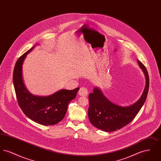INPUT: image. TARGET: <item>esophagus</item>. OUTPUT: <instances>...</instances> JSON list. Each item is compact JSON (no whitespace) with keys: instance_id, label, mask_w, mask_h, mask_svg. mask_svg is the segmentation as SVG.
Segmentation results:
<instances>
[{"instance_id":"esophagus-1","label":"esophagus","mask_w":161,"mask_h":161,"mask_svg":"<svg viewBox=\"0 0 161 161\" xmlns=\"http://www.w3.org/2000/svg\"><path fill=\"white\" fill-rule=\"evenodd\" d=\"M78 94L80 95V96H83V97H86L88 94V92H87V90L86 87H82L80 89L79 91H78Z\"/></svg>"}]
</instances>
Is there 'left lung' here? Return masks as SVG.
<instances>
[{
  "instance_id": "obj_1",
  "label": "left lung",
  "mask_w": 161,
  "mask_h": 161,
  "mask_svg": "<svg viewBox=\"0 0 161 161\" xmlns=\"http://www.w3.org/2000/svg\"><path fill=\"white\" fill-rule=\"evenodd\" d=\"M146 77V86L141 98L133 104L123 107L112 103L98 87L89 95L88 116L92 125L100 130L111 132L119 130L132 121L146 101L149 87V77L145 66L137 60Z\"/></svg>"
}]
</instances>
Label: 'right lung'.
<instances>
[{"label":"right lung","instance_id":"obj_1","mask_svg":"<svg viewBox=\"0 0 161 161\" xmlns=\"http://www.w3.org/2000/svg\"><path fill=\"white\" fill-rule=\"evenodd\" d=\"M34 47L23 54L15 63L13 84L17 100L25 115L33 121L43 125H55L64 118L70 101L75 99L80 88L61 89L47 97L31 94L23 83L22 65L26 55Z\"/></svg>","mask_w":161,"mask_h":161}]
</instances>
